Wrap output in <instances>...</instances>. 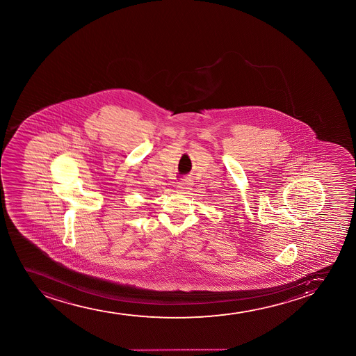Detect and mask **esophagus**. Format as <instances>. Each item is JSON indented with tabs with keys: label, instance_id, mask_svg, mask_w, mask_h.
<instances>
[{
	"label": "esophagus",
	"instance_id": "obj_1",
	"mask_svg": "<svg viewBox=\"0 0 356 356\" xmlns=\"http://www.w3.org/2000/svg\"><path fill=\"white\" fill-rule=\"evenodd\" d=\"M191 185H193V183H191V180L183 179L181 180V181H179V183H178V185H177V188H178V190H179V191H188V190H190V188H191Z\"/></svg>",
	"mask_w": 356,
	"mask_h": 356
}]
</instances>
